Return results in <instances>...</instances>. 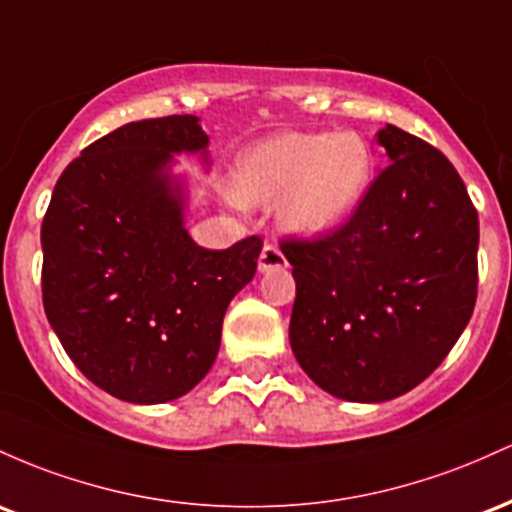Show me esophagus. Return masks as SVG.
Listing matches in <instances>:
<instances>
[{
	"instance_id": "34e87169",
	"label": "esophagus",
	"mask_w": 512,
	"mask_h": 512,
	"mask_svg": "<svg viewBox=\"0 0 512 512\" xmlns=\"http://www.w3.org/2000/svg\"><path fill=\"white\" fill-rule=\"evenodd\" d=\"M285 266H287V258L278 246L275 244L263 246L261 256H258V271L268 273V271H275V268H285Z\"/></svg>"
}]
</instances>
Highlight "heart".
<instances>
[{
    "label": "heart",
    "mask_w": 512,
    "mask_h": 512,
    "mask_svg": "<svg viewBox=\"0 0 512 512\" xmlns=\"http://www.w3.org/2000/svg\"><path fill=\"white\" fill-rule=\"evenodd\" d=\"M372 147L355 132H285L249 147L232 174L244 205H275L287 232L314 237L341 225L372 181Z\"/></svg>",
    "instance_id": "heart-1"
}]
</instances>
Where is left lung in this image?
<instances>
[{"instance_id": "left-lung-1", "label": "left lung", "mask_w": 512, "mask_h": 512, "mask_svg": "<svg viewBox=\"0 0 512 512\" xmlns=\"http://www.w3.org/2000/svg\"><path fill=\"white\" fill-rule=\"evenodd\" d=\"M389 164L348 222L283 239L297 297L290 346L314 384L377 404L411 392L447 358L476 304L479 215L450 159L396 125Z\"/></svg>"}]
</instances>
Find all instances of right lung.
I'll use <instances>...</instances> for the list:
<instances>
[{
    "label": "right lung",
    "instance_id": "1",
    "mask_svg": "<svg viewBox=\"0 0 512 512\" xmlns=\"http://www.w3.org/2000/svg\"><path fill=\"white\" fill-rule=\"evenodd\" d=\"M195 116L128 123L91 142L55 183L40 227L43 307L72 363L130 404L174 401L220 350L232 297L256 273L261 239L222 251L183 227L174 154L200 152Z\"/></svg>",
    "mask_w": 512,
    "mask_h": 512
}]
</instances>
